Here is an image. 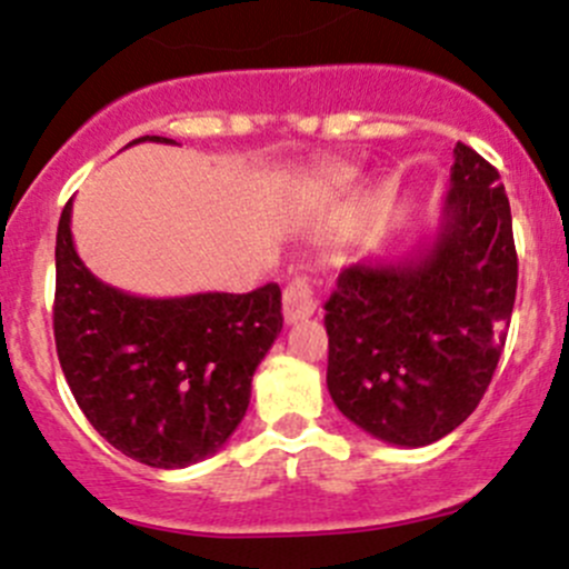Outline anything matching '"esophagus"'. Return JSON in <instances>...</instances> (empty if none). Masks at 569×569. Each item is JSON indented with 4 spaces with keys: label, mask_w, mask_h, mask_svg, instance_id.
<instances>
[{
    "label": "esophagus",
    "mask_w": 569,
    "mask_h": 569,
    "mask_svg": "<svg viewBox=\"0 0 569 569\" xmlns=\"http://www.w3.org/2000/svg\"><path fill=\"white\" fill-rule=\"evenodd\" d=\"M316 313V300H313V286L308 278H295L283 289V319L289 325L310 319Z\"/></svg>",
    "instance_id": "esophagus-1"
}]
</instances>
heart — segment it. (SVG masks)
I'll use <instances>...</instances> for the list:
<instances>
[{"label": "heart", "mask_w": 569, "mask_h": 569, "mask_svg": "<svg viewBox=\"0 0 569 569\" xmlns=\"http://www.w3.org/2000/svg\"><path fill=\"white\" fill-rule=\"evenodd\" d=\"M357 169L346 163H327L310 171L308 177L295 184V196L302 204H321L343 196L355 184Z\"/></svg>", "instance_id": "heart-1"}]
</instances>
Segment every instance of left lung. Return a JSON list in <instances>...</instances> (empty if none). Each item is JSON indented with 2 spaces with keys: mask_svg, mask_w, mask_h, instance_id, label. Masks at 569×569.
Here are the masks:
<instances>
[{
  "mask_svg": "<svg viewBox=\"0 0 569 569\" xmlns=\"http://www.w3.org/2000/svg\"><path fill=\"white\" fill-rule=\"evenodd\" d=\"M452 158L436 237L403 259L346 267L325 305L335 406L387 445H433L477 409L516 305L499 171L460 141Z\"/></svg>",
  "mask_w": 569,
  "mask_h": 569,
  "instance_id": "8db88e82",
  "label": "left lung"
}]
</instances>
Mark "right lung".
Segmentation results:
<instances>
[{"instance_id": "right-lung-1", "label": "right lung", "mask_w": 569, "mask_h": 569, "mask_svg": "<svg viewBox=\"0 0 569 569\" xmlns=\"http://www.w3.org/2000/svg\"><path fill=\"white\" fill-rule=\"evenodd\" d=\"M139 141L174 143L163 136ZM57 229L53 340L92 428L139 463L182 469L218 452L242 422L250 381L283 330L278 283L250 295L136 297L94 278Z\"/></svg>"}]
</instances>
